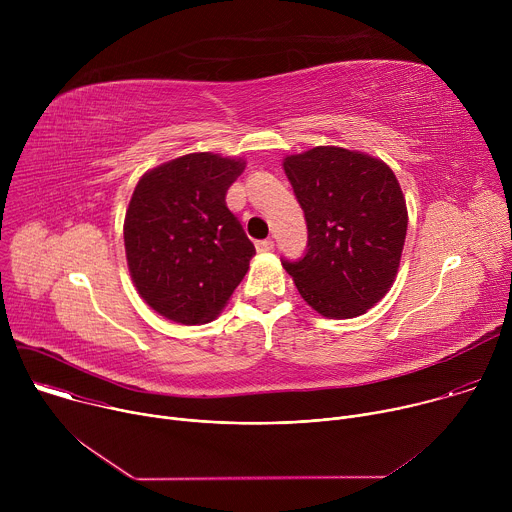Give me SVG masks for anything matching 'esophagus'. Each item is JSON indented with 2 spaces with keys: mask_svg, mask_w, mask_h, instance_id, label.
<instances>
[{
  "mask_svg": "<svg viewBox=\"0 0 512 512\" xmlns=\"http://www.w3.org/2000/svg\"><path fill=\"white\" fill-rule=\"evenodd\" d=\"M255 247H257L259 253H267V251L273 249V241H271V239H263V241H257Z\"/></svg>",
  "mask_w": 512,
  "mask_h": 512,
  "instance_id": "1",
  "label": "esophagus"
}]
</instances>
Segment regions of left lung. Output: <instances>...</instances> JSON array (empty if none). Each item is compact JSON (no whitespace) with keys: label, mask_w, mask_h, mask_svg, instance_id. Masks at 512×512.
Returning <instances> with one entry per match:
<instances>
[{"label":"left lung","mask_w":512,"mask_h":512,"mask_svg":"<svg viewBox=\"0 0 512 512\" xmlns=\"http://www.w3.org/2000/svg\"><path fill=\"white\" fill-rule=\"evenodd\" d=\"M283 170L308 225L304 257L281 259L300 296L336 320L371 310L395 281L407 235V206L393 170L334 145L287 156Z\"/></svg>","instance_id":"obj_1"}]
</instances>
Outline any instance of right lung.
Wrapping results in <instances>:
<instances>
[{"mask_svg":"<svg viewBox=\"0 0 512 512\" xmlns=\"http://www.w3.org/2000/svg\"><path fill=\"white\" fill-rule=\"evenodd\" d=\"M243 160L188 154L137 182L123 239L139 296L178 324H206L225 308L255 247L227 208Z\"/></svg>","mask_w":512,"mask_h":512,"instance_id":"add662e5","label":"right lung"}]
</instances>
